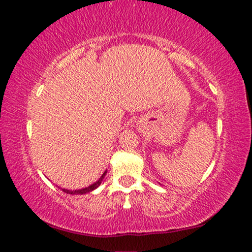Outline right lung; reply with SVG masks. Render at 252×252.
I'll list each match as a JSON object with an SVG mask.
<instances>
[{
  "label": "right lung",
  "instance_id": "obj_1",
  "mask_svg": "<svg viewBox=\"0 0 252 252\" xmlns=\"http://www.w3.org/2000/svg\"><path fill=\"white\" fill-rule=\"evenodd\" d=\"M105 174H106V172L102 174L101 178H100L99 180H97L96 183H94V184H92L91 186H88V188H86V189H81V190H75V191H69V190H64V189H62V191L66 192V193H69V194H84V193H87V192L93 191L94 189H96L97 186H99L100 184H101V182H102L103 177H105Z\"/></svg>",
  "mask_w": 252,
  "mask_h": 252
}]
</instances>
